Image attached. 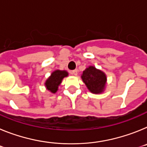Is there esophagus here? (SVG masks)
<instances>
[{
    "instance_id": "esophagus-1",
    "label": "esophagus",
    "mask_w": 147,
    "mask_h": 147,
    "mask_svg": "<svg viewBox=\"0 0 147 147\" xmlns=\"http://www.w3.org/2000/svg\"><path fill=\"white\" fill-rule=\"evenodd\" d=\"M72 75H78V70L77 69L72 70Z\"/></svg>"
}]
</instances>
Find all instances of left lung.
Masks as SVG:
<instances>
[{"mask_svg": "<svg viewBox=\"0 0 147 147\" xmlns=\"http://www.w3.org/2000/svg\"><path fill=\"white\" fill-rule=\"evenodd\" d=\"M81 78L91 92L98 94L104 91L107 78L100 70L97 69L94 66H89L83 72Z\"/></svg>", "mask_w": 147, "mask_h": 147, "instance_id": "left-lung-1", "label": "left lung"}]
</instances>
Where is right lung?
<instances>
[{
    "instance_id": "add662e5",
    "label": "right lung",
    "mask_w": 147,
    "mask_h": 147,
    "mask_svg": "<svg viewBox=\"0 0 147 147\" xmlns=\"http://www.w3.org/2000/svg\"><path fill=\"white\" fill-rule=\"evenodd\" d=\"M67 75H68V73L66 71L56 70L52 72L50 77L47 79L45 83L47 89L49 90L51 92L55 93L58 90V86L62 81V79L64 77H66Z\"/></svg>"
}]
</instances>
